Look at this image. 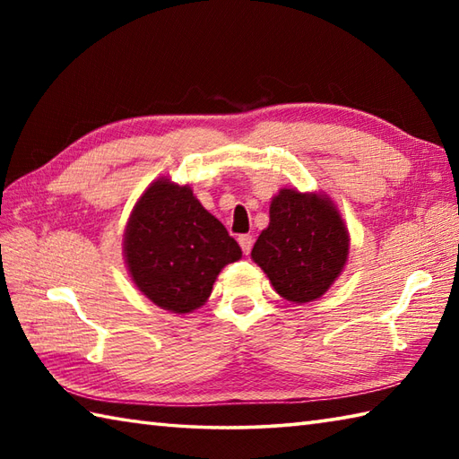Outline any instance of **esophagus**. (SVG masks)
<instances>
[{"label": "esophagus", "mask_w": 459, "mask_h": 459, "mask_svg": "<svg viewBox=\"0 0 459 459\" xmlns=\"http://www.w3.org/2000/svg\"><path fill=\"white\" fill-rule=\"evenodd\" d=\"M238 245H240L242 252H245V255L248 256L250 250H252V245H255V238H252L250 235H242V237H238Z\"/></svg>", "instance_id": "obj_1"}]
</instances>
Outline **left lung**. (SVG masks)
I'll list each match as a JSON object with an SVG mask.
<instances>
[{"label":"left lung","instance_id":"obj_1","mask_svg":"<svg viewBox=\"0 0 459 459\" xmlns=\"http://www.w3.org/2000/svg\"><path fill=\"white\" fill-rule=\"evenodd\" d=\"M347 255L349 235L333 203L296 189H281L272 199L270 224L252 248V260L274 290L296 304L324 296Z\"/></svg>","mask_w":459,"mask_h":459}]
</instances>
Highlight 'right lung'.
Returning <instances> with one entry per match:
<instances>
[{
    "label": "right lung",
    "instance_id": "add662e5",
    "mask_svg": "<svg viewBox=\"0 0 459 459\" xmlns=\"http://www.w3.org/2000/svg\"><path fill=\"white\" fill-rule=\"evenodd\" d=\"M124 255L135 286L155 306L189 314L207 301L219 272L242 250L187 185L158 179L134 207Z\"/></svg>",
    "mask_w": 459,
    "mask_h": 459
}]
</instances>
